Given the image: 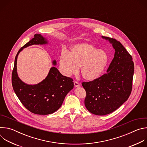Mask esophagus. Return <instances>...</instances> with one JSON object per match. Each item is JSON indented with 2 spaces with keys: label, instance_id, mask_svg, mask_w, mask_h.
<instances>
[{
  "label": "esophagus",
  "instance_id": "esophagus-1",
  "mask_svg": "<svg viewBox=\"0 0 147 147\" xmlns=\"http://www.w3.org/2000/svg\"><path fill=\"white\" fill-rule=\"evenodd\" d=\"M74 86L76 87H80V84L77 82V81H74Z\"/></svg>",
  "mask_w": 147,
  "mask_h": 147
}]
</instances>
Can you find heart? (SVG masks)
<instances>
[{"label":"heart","mask_w":147,"mask_h":147,"mask_svg":"<svg viewBox=\"0 0 147 147\" xmlns=\"http://www.w3.org/2000/svg\"><path fill=\"white\" fill-rule=\"evenodd\" d=\"M108 62L107 53L92 45L82 43L73 45L70 51L62 52L59 58L60 69L66 76L76 74L81 67L84 79L92 81L103 74Z\"/></svg>","instance_id":"1"}]
</instances>
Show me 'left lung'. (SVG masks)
Returning a JSON list of instances; mask_svg holds the SVG:
<instances>
[{"instance_id": "obj_1", "label": "left lung", "mask_w": 147, "mask_h": 147, "mask_svg": "<svg viewBox=\"0 0 147 147\" xmlns=\"http://www.w3.org/2000/svg\"><path fill=\"white\" fill-rule=\"evenodd\" d=\"M115 50L114 58L104 74L96 80L83 82L86 91L84 104L92 114H109L126 101L132 90L134 70L132 56L119 41L107 36Z\"/></svg>"}]
</instances>
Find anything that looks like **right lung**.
Returning a JSON list of instances; mask_svg holds the SVG:
<instances>
[{
  "label": "right lung",
  "instance_id": "add662e5",
  "mask_svg": "<svg viewBox=\"0 0 147 147\" xmlns=\"http://www.w3.org/2000/svg\"><path fill=\"white\" fill-rule=\"evenodd\" d=\"M48 40L36 34L31 40L18 51L15 57L11 82L13 90L22 103L31 112L46 115L58 110L66 95L74 87L73 80L63 76L57 68H51L47 77L35 85H29L20 79L17 72V60L19 53L24 48L32 45L47 44ZM53 65H56V60Z\"/></svg>",
  "mask_w": 147,
  "mask_h": 147
}]
</instances>
